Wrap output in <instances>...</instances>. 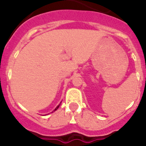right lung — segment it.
Listing matches in <instances>:
<instances>
[{
  "instance_id": "add662e5",
  "label": "right lung",
  "mask_w": 146,
  "mask_h": 146,
  "mask_svg": "<svg viewBox=\"0 0 146 146\" xmlns=\"http://www.w3.org/2000/svg\"><path fill=\"white\" fill-rule=\"evenodd\" d=\"M60 104H59V105H58V106H57V108H55V110H54V111H56V110H57V108H59V106H60Z\"/></svg>"
}]
</instances>
